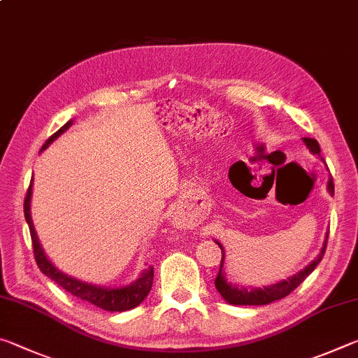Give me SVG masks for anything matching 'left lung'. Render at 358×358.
Wrapping results in <instances>:
<instances>
[{
    "label": "left lung",
    "instance_id": "obj_1",
    "mask_svg": "<svg viewBox=\"0 0 358 358\" xmlns=\"http://www.w3.org/2000/svg\"><path fill=\"white\" fill-rule=\"evenodd\" d=\"M306 143V147L310 148L314 155H319L320 153V147L316 138H310V137H305L303 138ZM329 191L330 194H333L335 191V185H333V178H329ZM327 241H329V234H327V238L324 241V246L322 250H320L319 256L313 260V262L305 266L300 273L294 275L292 278H289L286 281H281V282H276L273 286H268V287H264V289H238L237 286H232V284H229L226 281V278H224L222 273V266H224V250L221 243H217V246L221 248V252H222V257H221V265H220V271H217V276L215 280V286L217 289V292L221 294V296L230 305H268L271 301H276V300H281L284 296H287L292 290H295L296 287L300 286V284L306 280L308 276H310L311 271L316 268L317 264L322 260L324 254H325V248H327Z\"/></svg>",
    "mask_w": 358,
    "mask_h": 358
}]
</instances>
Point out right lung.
<instances>
[{
	"instance_id": "1",
	"label": "right lung",
	"mask_w": 358,
	"mask_h": 358,
	"mask_svg": "<svg viewBox=\"0 0 358 358\" xmlns=\"http://www.w3.org/2000/svg\"><path fill=\"white\" fill-rule=\"evenodd\" d=\"M72 124V121L69 120L63 128H59L55 134H52L47 138L45 143L42 145V150H45L48 145H50L55 138L63 134V132L69 128ZM33 183V181H31ZM29 199H31V185L28 186L27 196H25V203H23V211H25V220L28 222L29 227V234H31V241H33V252H34V259L36 264H38L39 270L42 273L47 275L52 281H55L58 286H62L66 292L72 294L77 299H80L83 301L92 303V305L101 308V310L106 311H128L132 310L141 305V303L145 300V296L148 295L151 286H153V266H148L142 271L141 278L136 282H132L131 286L126 287H120V289H106V287H99V286H93V284H87L82 282L78 280H74L68 275H64L59 271L58 268L53 266L50 260L47 259L44 254V250L38 240V235H36V230L31 221V215H29Z\"/></svg>"
}]
</instances>
